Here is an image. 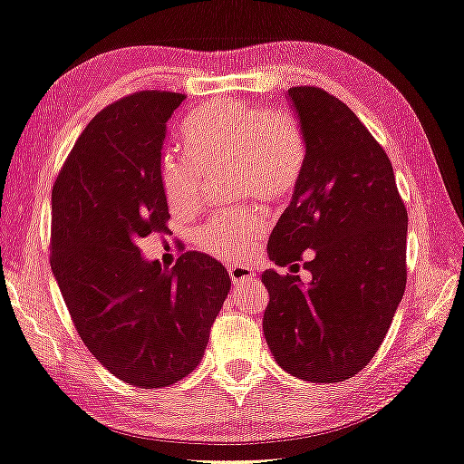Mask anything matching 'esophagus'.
<instances>
[{
	"label": "esophagus",
	"instance_id": "34e87169",
	"mask_svg": "<svg viewBox=\"0 0 464 464\" xmlns=\"http://www.w3.org/2000/svg\"><path fill=\"white\" fill-rule=\"evenodd\" d=\"M256 268L250 265H233L229 266V276L233 283H244V281H254L256 279Z\"/></svg>",
	"mask_w": 464,
	"mask_h": 464
}]
</instances>
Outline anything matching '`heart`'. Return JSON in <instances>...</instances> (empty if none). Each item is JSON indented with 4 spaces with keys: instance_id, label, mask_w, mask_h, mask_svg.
Returning <instances> with one entry per match:
<instances>
[{
    "instance_id": "b5f03b06",
    "label": "heart",
    "mask_w": 464,
    "mask_h": 464,
    "mask_svg": "<svg viewBox=\"0 0 464 464\" xmlns=\"http://www.w3.org/2000/svg\"><path fill=\"white\" fill-rule=\"evenodd\" d=\"M188 156L166 154L160 183L175 212L198 208L204 177L231 169L233 193L275 204L295 189L306 158L298 121L287 112H265L244 102H217L196 110L183 124ZM266 220L246 208L223 210L198 229V246L218 258H241L256 247Z\"/></svg>"
}]
</instances>
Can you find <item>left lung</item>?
Returning a JSON list of instances; mask_svg holds the SVG:
<instances>
[{"instance_id":"obj_1","label":"left lung","mask_w":464,"mask_h":464,"mask_svg":"<svg viewBox=\"0 0 464 464\" xmlns=\"http://www.w3.org/2000/svg\"><path fill=\"white\" fill-rule=\"evenodd\" d=\"M306 143L294 198L268 237V258L298 275L262 273V329L294 377L340 383L382 345L406 287L409 214L385 150L342 100L321 87L287 92Z\"/></svg>"}]
</instances>
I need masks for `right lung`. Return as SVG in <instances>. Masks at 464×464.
Wrapping results in <instances>:
<instances>
[{"instance_id":"add662e5","label":"right lung","mask_w":464,"mask_h":464,"mask_svg":"<svg viewBox=\"0 0 464 464\" xmlns=\"http://www.w3.org/2000/svg\"><path fill=\"white\" fill-rule=\"evenodd\" d=\"M185 95L137 92L87 124L52 189L50 265L74 329L124 383L166 387L202 361L229 294L227 268L185 252L166 271L140 239L169 229L160 160Z\"/></svg>"}]
</instances>
